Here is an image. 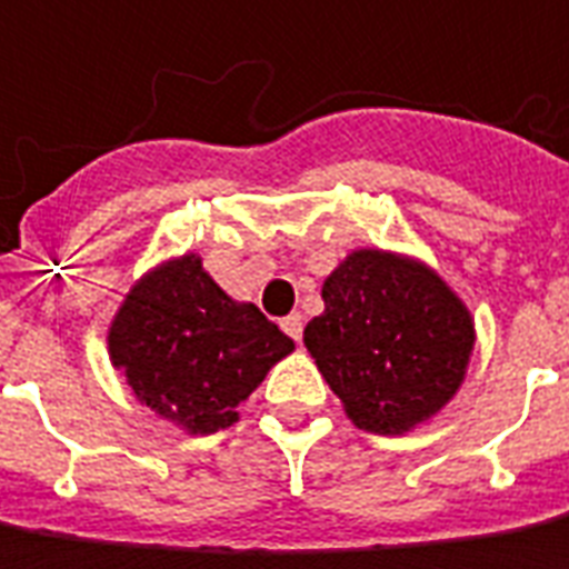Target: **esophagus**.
Instances as JSON below:
<instances>
[{"mask_svg": "<svg viewBox=\"0 0 569 569\" xmlns=\"http://www.w3.org/2000/svg\"><path fill=\"white\" fill-rule=\"evenodd\" d=\"M281 329H284V335H288V338L300 341V335H303V319H300V312L284 316V319H281Z\"/></svg>", "mask_w": 569, "mask_h": 569, "instance_id": "obj_1", "label": "esophagus"}]
</instances>
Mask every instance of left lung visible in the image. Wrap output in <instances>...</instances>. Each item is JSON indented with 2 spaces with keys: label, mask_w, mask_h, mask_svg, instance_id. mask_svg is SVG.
Masks as SVG:
<instances>
[{
  "label": "left lung",
  "mask_w": 569,
  "mask_h": 569,
  "mask_svg": "<svg viewBox=\"0 0 569 569\" xmlns=\"http://www.w3.org/2000/svg\"><path fill=\"white\" fill-rule=\"evenodd\" d=\"M322 300L303 345L360 429L403 436L457 395L476 331L432 269L357 250L326 278Z\"/></svg>",
  "instance_id": "1"
}]
</instances>
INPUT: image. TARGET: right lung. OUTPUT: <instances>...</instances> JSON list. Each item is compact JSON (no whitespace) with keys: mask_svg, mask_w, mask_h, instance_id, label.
<instances>
[{"mask_svg":"<svg viewBox=\"0 0 569 569\" xmlns=\"http://www.w3.org/2000/svg\"><path fill=\"white\" fill-rule=\"evenodd\" d=\"M293 341L253 303H238L187 253L140 278L109 329V357L140 403L190 436L238 419Z\"/></svg>","mask_w":569,"mask_h":569,"instance_id":"add662e5","label":"right lung"}]
</instances>
